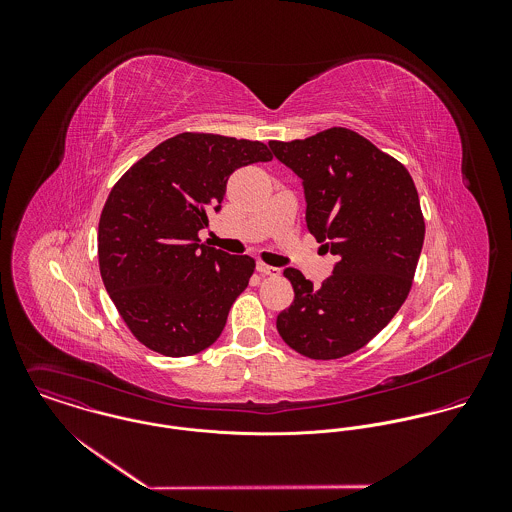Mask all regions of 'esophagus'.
<instances>
[{"label": "esophagus", "mask_w": 512, "mask_h": 512, "mask_svg": "<svg viewBox=\"0 0 512 512\" xmlns=\"http://www.w3.org/2000/svg\"><path fill=\"white\" fill-rule=\"evenodd\" d=\"M256 270H258L262 276H270V278H278V276L282 274L280 268H274V266H268V264H262V262L256 266Z\"/></svg>", "instance_id": "34e87169"}]
</instances>
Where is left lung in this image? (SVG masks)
Returning a JSON list of instances; mask_svg holds the SVG:
<instances>
[{
	"label": "left lung",
	"mask_w": 512,
	"mask_h": 512,
	"mask_svg": "<svg viewBox=\"0 0 512 512\" xmlns=\"http://www.w3.org/2000/svg\"><path fill=\"white\" fill-rule=\"evenodd\" d=\"M268 146L303 181L309 232L339 258L321 288L284 270L295 297L276 319L278 333L303 357H347L412 290L426 234L416 185L398 159L347 128Z\"/></svg>",
	"instance_id": "obj_1"
}]
</instances>
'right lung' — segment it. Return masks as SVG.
Listing matches in <instances>:
<instances>
[{
    "label": "right lung",
    "instance_id": "add662e5",
    "mask_svg": "<svg viewBox=\"0 0 512 512\" xmlns=\"http://www.w3.org/2000/svg\"><path fill=\"white\" fill-rule=\"evenodd\" d=\"M266 144L183 132L153 147L112 187L98 222L100 276L132 335L165 357L211 347L256 262L199 244L238 167Z\"/></svg>",
    "mask_w": 512,
    "mask_h": 512
}]
</instances>
